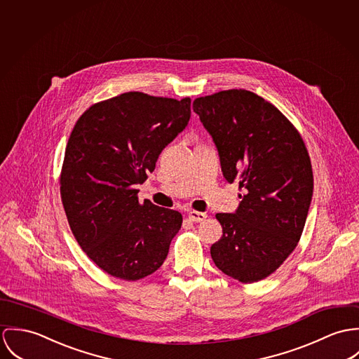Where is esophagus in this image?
<instances>
[{
  "instance_id": "esophagus-1",
  "label": "esophagus",
  "mask_w": 359,
  "mask_h": 359,
  "mask_svg": "<svg viewBox=\"0 0 359 359\" xmlns=\"http://www.w3.org/2000/svg\"><path fill=\"white\" fill-rule=\"evenodd\" d=\"M206 217H208V215H206V213H202V212H196V210H191V212L189 213V219H190L191 222H196V223L203 222Z\"/></svg>"
}]
</instances>
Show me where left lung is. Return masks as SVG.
Wrapping results in <instances>:
<instances>
[{"label":"left lung","mask_w":359,"mask_h":359,"mask_svg":"<svg viewBox=\"0 0 359 359\" xmlns=\"http://www.w3.org/2000/svg\"><path fill=\"white\" fill-rule=\"evenodd\" d=\"M219 151L223 176L245 190L236 213H217L223 237L210 248L219 270L242 283L273 274L302 237L314 177L306 144L278 109L229 89L193 103Z\"/></svg>","instance_id":"obj_1"}]
</instances>
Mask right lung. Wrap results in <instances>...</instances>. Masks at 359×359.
I'll list each match as a JSON object with an SVG mask.
<instances>
[{
	"label": "right lung",
	"instance_id": "add662e5",
	"mask_svg": "<svg viewBox=\"0 0 359 359\" xmlns=\"http://www.w3.org/2000/svg\"><path fill=\"white\" fill-rule=\"evenodd\" d=\"M190 116V97L126 92L90 106L72 130L60 173L63 208L82 250L116 278L157 271L182 227V213L140 203L136 186Z\"/></svg>",
	"mask_w": 359,
	"mask_h": 359
}]
</instances>
